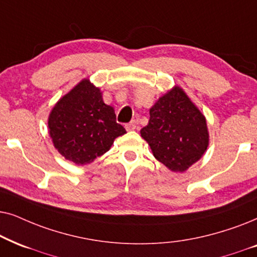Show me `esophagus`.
<instances>
[{"label": "esophagus", "instance_id": "esophagus-1", "mask_svg": "<svg viewBox=\"0 0 257 257\" xmlns=\"http://www.w3.org/2000/svg\"><path fill=\"white\" fill-rule=\"evenodd\" d=\"M136 126H138V122H136L135 119H133V121L126 123L125 129H126V131H134V129H136Z\"/></svg>", "mask_w": 257, "mask_h": 257}]
</instances>
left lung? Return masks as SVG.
Returning a JSON list of instances; mask_svg holds the SVG:
<instances>
[{"mask_svg":"<svg viewBox=\"0 0 257 257\" xmlns=\"http://www.w3.org/2000/svg\"><path fill=\"white\" fill-rule=\"evenodd\" d=\"M141 136L153 155L173 172H186L197 162L209 143L207 122L183 89L174 87L150 108Z\"/></svg>","mask_w":257,"mask_h":257,"instance_id":"8db88e82","label":"left lung"}]
</instances>
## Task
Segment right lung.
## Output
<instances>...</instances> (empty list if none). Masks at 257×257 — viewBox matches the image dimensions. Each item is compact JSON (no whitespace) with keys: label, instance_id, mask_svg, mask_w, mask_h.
I'll return each mask as SVG.
<instances>
[{"label":"right lung","instance_id":"right-lung-1","mask_svg":"<svg viewBox=\"0 0 257 257\" xmlns=\"http://www.w3.org/2000/svg\"><path fill=\"white\" fill-rule=\"evenodd\" d=\"M48 126L55 148L76 164L93 162L110 149L116 138L125 134L116 122L114 108L104 103L100 88L87 78L55 104Z\"/></svg>","mask_w":257,"mask_h":257}]
</instances>
